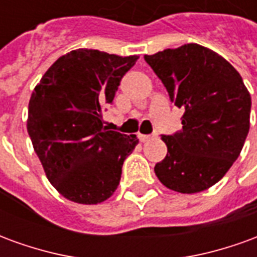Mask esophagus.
<instances>
[{"instance_id": "1", "label": "esophagus", "mask_w": 257, "mask_h": 257, "mask_svg": "<svg viewBox=\"0 0 257 257\" xmlns=\"http://www.w3.org/2000/svg\"><path fill=\"white\" fill-rule=\"evenodd\" d=\"M154 136H151V135H139V140L142 142V143H146V142H149L150 139H153Z\"/></svg>"}]
</instances>
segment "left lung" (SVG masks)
Here are the masks:
<instances>
[{
    "instance_id": "1",
    "label": "left lung",
    "mask_w": 257,
    "mask_h": 257,
    "mask_svg": "<svg viewBox=\"0 0 257 257\" xmlns=\"http://www.w3.org/2000/svg\"><path fill=\"white\" fill-rule=\"evenodd\" d=\"M171 100L183 107V129L162 135L167 157L154 167L165 187L183 194L209 189L231 168L249 132L250 95L241 75L209 48L186 44L145 55Z\"/></svg>"
}]
</instances>
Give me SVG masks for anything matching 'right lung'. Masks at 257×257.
<instances>
[{
	"label": "right lung",
	"mask_w": 257,
	"mask_h": 257,
	"mask_svg": "<svg viewBox=\"0 0 257 257\" xmlns=\"http://www.w3.org/2000/svg\"><path fill=\"white\" fill-rule=\"evenodd\" d=\"M138 55L75 49L48 68L31 93L27 132L48 180L64 198L100 204L117 190L136 135L107 131L103 107Z\"/></svg>",
	"instance_id": "1"
}]
</instances>
